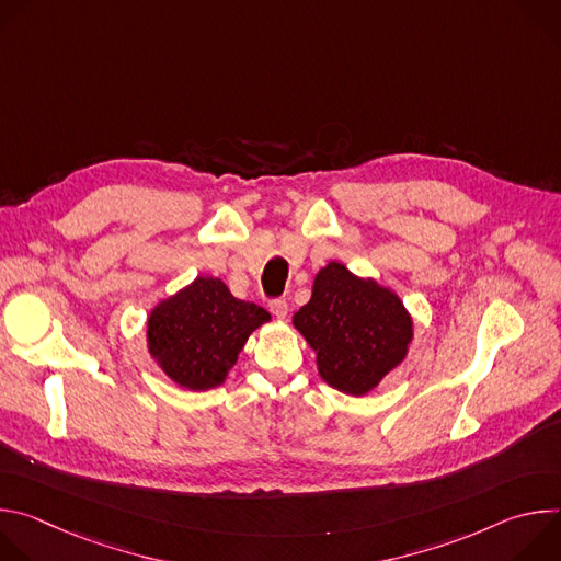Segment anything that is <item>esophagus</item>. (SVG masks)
Returning a JSON list of instances; mask_svg holds the SVG:
<instances>
[{
  "label": "esophagus",
  "mask_w": 561,
  "mask_h": 561,
  "mask_svg": "<svg viewBox=\"0 0 561 561\" xmlns=\"http://www.w3.org/2000/svg\"><path fill=\"white\" fill-rule=\"evenodd\" d=\"M271 312L275 314V317H279V319H284L286 314H288V301L284 299V297H277V299H271Z\"/></svg>",
  "instance_id": "34e87169"
}]
</instances>
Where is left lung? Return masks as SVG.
<instances>
[{"instance_id":"left-lung-1","label":"left lung","mask_w":561,"mask_h":561,"mask_svg":"<svg viewBox=\"0 0 561 561\" xmlns=\"http://www.w3.org/2000/svg\"><path fill=\"white\" fill-rule=\"evenodd\" d=\"M317 353L319 375L348 394H366L407 357L413 322L394 293L331 262L314 277L312 297L293 317Z\"/></svg>"}]
</instances>
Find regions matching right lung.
I'll return each instance as SVG.
<instances>
[{
  "label": "right lung",
  "mask_w": 561,
  "mask_h": 561,
  "mask_svg": "<svg viewBox=\"0 0 561 561\" xmlns=\"http://www.w3.org/2000/svg\"><path fill=\"white\" fill-rule=\"evenodd\" d=\"M266 308L230 295L215 277H197L148 317V348L184 388L219 386L249 335L268 322Z\"/></svg>",
  "instance_id": "obj_1"
}]
</instances>
